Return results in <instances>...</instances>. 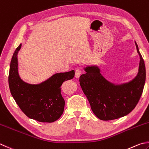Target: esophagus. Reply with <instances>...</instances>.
Instances as JSON below:
<instances>
[{
    "label": "esophagus",
    "mask_w": 149,
    "mask_h": 149,
    "mask_svg": "<svg viewBox=\"0 0 149 149\" xmlns=\"http://www.w3.org/2000/svg\"><path fill=\"white\" fill-rule=\"evenodd\" d=\"M80 74H81V70L79 69H78L76 70V71H75V77L77 78H78L80 77Z\"/></svg>",
    "instance_id": "esophagus-1"
}]
</instances>
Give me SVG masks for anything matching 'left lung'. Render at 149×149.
Listing matches in <instances>:
<instances>
[{"label": "left lung", "mask_w": 149, "mask_h": 149, "mask_svg": "<svg viewBox=\"0 0 149 149\" xmlns=\"http://www.w3.org/2000/svg\"><path fill=\"white\" fill-rule=\"evenodd\" d=\"M140 57L138 73L130 82L115 85L106 80L97 66L84 68L86 73L80 77V84L89 100L93 112L98 118L110 120L127 116L135 108L143 91L146 70L143 59Z\"/></svg>", "instance_id": "8db88e82"}]
</instances>
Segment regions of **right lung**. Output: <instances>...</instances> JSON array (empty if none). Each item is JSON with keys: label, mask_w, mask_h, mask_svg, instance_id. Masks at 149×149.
Returning <instances> with one entry per match:
<instances>
[{"label": "right lung", "mask_w": 149, "mask_h": 149, "mask_svg": "<svg viewBox=\"0 0 149 149\" xmlns=\"http://www.w3.org/2000/svg\"><path fill=\"white\" fill-rule=\"evenodd\" d=\"M21 44L16 49L11 60L8 83L11 94L19 107L30 119L42 123H52L62 115L65 100L61 88L65 81L74 77V71L52 76L40 84L24 82L18 72L17 54Z\"/></svg>", "instance_id": "1"}]
</instances>
